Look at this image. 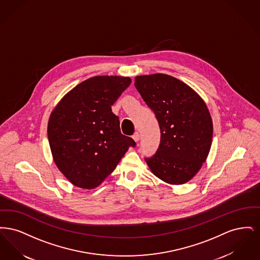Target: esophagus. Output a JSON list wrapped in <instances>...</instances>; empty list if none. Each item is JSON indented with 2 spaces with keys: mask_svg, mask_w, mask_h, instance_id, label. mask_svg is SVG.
Returning <instances> with one entry per match:
<instances>
[{
  "mask_svg": "<svg viewBox=\"0 0 260 260\" xmlns=\"http://www.w3.org/2000/svg\"><path fill=\"white\" fill-rule=\"evenodd\" d=\"M139 138H140V136H139V134H138V133H136V134L133 136V139H134L136 142H138Z\"/></svg>",
  "mask_w": 260,
  "mask_h": 260,
  "instance_id": "34e87169",
  "label": "esophagus"
}]
</instances>
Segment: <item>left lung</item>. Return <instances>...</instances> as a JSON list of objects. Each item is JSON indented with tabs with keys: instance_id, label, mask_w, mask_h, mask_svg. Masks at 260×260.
<instances>
[{
	"instance_id": "left-lung-1",
	"label": "left lung",
	"mask_w": 260,
	"mask_h": 260,
	"mask_svg": "<svg viewBox=\"0 0 260 260\" xmlns=\"http://www.w3.org/2000/svg\"><path fill=\"white\" fill-rule=\"evenodd\" d=\"M135 86L161 129L158 151L145 159L149 169L169 184H184L198 173L210 153L213 125L206 102L170 75L136 76Z\"/></svg>"
}]
</instances>
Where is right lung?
Here are the masks:
<instances>
[{"label": "right lung", "mask_w": 260, "mask_h": 260, "mask_svg": "<svg viewBox=\"0 0 260 260\" xmlns=\"http://www.w3.org/2000/svg\"><path fill=\"white\" fill-rule=\"evenodd\" d=\"M129 77L94 76L68 91L50 113L48 137L62 174L83 189H94L116 169L133 138L121 133L111 106Z\"/></svg>", "instance_id": "add662e5"}]
</instances>
